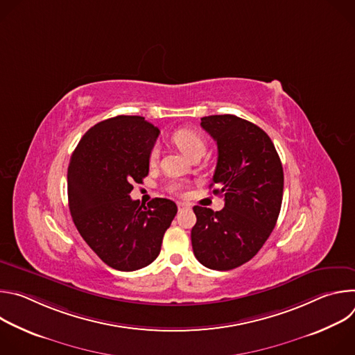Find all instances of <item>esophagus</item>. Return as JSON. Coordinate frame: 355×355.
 Masks as SVG:
<instances>
[{
    "label": "esophagus",
    "instance_id": "1",
    "mask_svg": "<svg viewBox=\"0 0 355 355\" xmlns=\"http://www.w3.org/2000/svg\"><path fill=\"white\" fill-rule=\"evenodd\" d=\"M177 205H178V211H184L189 208V204H185V202H178Z\"/></svg>",
    "mask_w": 355,
    "mask_h": 355
}]
</instances>
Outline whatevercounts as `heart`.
Listing matches in <instances>:
<instances>
[{
  "label": "heart",
  "instance_id": "b5f03b06",
  "mask_svg": "<svg viewBox=\"0 0 355 355\" xmlns=\"http://www.w3.org/2000/svg\"><path fill=\"white\" fill-rule=\"evenodd\" d=\"M173 141L187 157H192L193 155H204L207 150L205 140L202 139V136L198 132H195L192 129H187V128L177 130L173 135ZM157 159H159V148L153 147L150 150L148 160H150V163H156ZM173 191L178 192L180 188L177 185H174Z\"/></svg>",
  "mask_w": 355,
  "mask_h": 355
}]
</instances>
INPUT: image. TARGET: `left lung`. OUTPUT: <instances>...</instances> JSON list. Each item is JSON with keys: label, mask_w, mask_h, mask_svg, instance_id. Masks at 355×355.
Segmentation results:
<instances>
[{"label": "left lung", "mask_w": 355, "mask_h": 355, "mask_svg": "<svg viewBox=\"0 0 355 355\" xmlns=\"http://www.w3.org/2000/svg\"><path fill=\"white\" fill-rule=\"evenodd\" d=\"M200 126L218 144L214 184L219 189L214 193L225 196V208L193 207L192 250L202 266L227 271L254 257L275 227L284 171L274 143L257 125L236 115H211L200 118Z\"/></svg>", "instance_id": "8db88e82"}]
</instances>
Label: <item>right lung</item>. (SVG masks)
<instances>
[{
  "mask_svg": "<svg viewBox=\"0 0 355 355\" xmlns=\"http://www.w3.org/2000/svg\"><path fill=\"white\" fill-rule=\"evenodd\" d=\"M159 133L143 116L119 115L92 126L70 159L73 222L95 254L119 271L153 263L177 215L170 199L155 198L143 207L130 198L133 184L148 174V155Z\"/></svg>",
  "mask_w": 355,
  "mask_h": 355,
  "instance_id": "add662e5",
  "label": "right lung"
}]
</instances>
